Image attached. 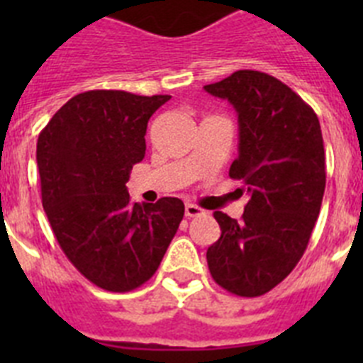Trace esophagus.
I'll return each instance as SVG.
<instances>
[{"instance_id": "obj_1", "label": "esophagus", "mask_w": 363, "mask_h": 363, "mask_svg": "<svg viewBox=\"0 0 363 363\" xmlns=\"http://www.w3.org/2000/svg\"><path fill=\"white\" fill-rule=\"evenodd\" d=\"M205 211L200 209L198 205L194 203H187L185 205V216L187 218H196V216H203Z\"/></svg>"}]
</instances>
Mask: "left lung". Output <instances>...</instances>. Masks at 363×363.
Segmentation results:
<instances>
[{
	"label": "left lung",
	"instance_id": "left-lung-1",
	"mask_svg": "<svg viewBox=\"0 0 363 363\" xmlns=\"http://www.w3.org/2000/svg\"><path fill=\"white\" fill-rule=\"evenodd\" d=\"M238 112V158L229 169L249 192L242 220L216 211L221 236L207 249L211 277L238 296L269 293L296 267L325 191L318 116L289 86L259 70H236L203 86Z\"/></svg>",
	"mask_w": 363,
	"mask_h": 363
}]
</instances>
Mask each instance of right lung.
<instances>
[{"label": "right lung", "mask_w": 363, "mask_h": 363, "mask_svg": "<svg viewBox=\"0 0 363 363\" xmlns=\"http://www.w3.org/2000/svg\"><path fill=\"white\" fill-rule=\"evenodd\" d=\"M171 96L86 91L38 138L41 203L70 264L111 293L138 289L158 271L184 220V201L134 203L125 184L145 156L150 116Z\"/></svg>", "instance_id": "add662e5"}]
</instances>
